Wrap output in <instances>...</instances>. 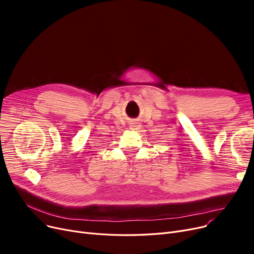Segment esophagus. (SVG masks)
Returning <instances> with one entry per match:
<instances>
[{
  "instance_id": "34e87169",
  "label": "esophagus",
  "mask_w": 254,
  "mask_h": 254,
  "mask_svg": "<svg viewBox=\"0 0 254 254\" xmlns=\"http://www.w3.org/2000/svg\"><path fill=\"white\" fill-rule=\"evenodd\" d=\"M129 127H130L131 129H140V128H141L140 124L137 123V122H132V123L129 125Z\"/></svg>"
}]
</instances>
